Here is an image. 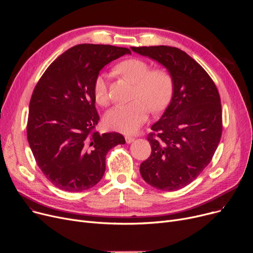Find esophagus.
<instances>
[{
  "mask_svg": "<svg viewBox=\"0 0 253 253\" xmlns=\"http://www.w3.org/2000/svg\"><path fill=\"white\" fill-rule=\"evenodd\" d=\"M125 139H126L127 143H131L134 141V137H132V136H125Z\"/></svg>",
  "mask_w": 253,
  "mask_h": 253,
  "instance_id": "obj_1",
  "label": "esophagus"
}]
</instances>
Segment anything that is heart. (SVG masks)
<instances>
[{
	"mask_svg": "<svg viewBox=\"0 0 253 253\" xmlns=\"http://www.w3.org/2000/svg\"><path fill=\"white\" fill-rule=\"evenodd\" d=\"M150 64L140 58H129L120 62L116 71L135 84L133 101L118 104L106 112V127L122 133H134L145 122L150 113L163 110L173 94L174 83L171 75L163 69L150 71ZM105 74H99L93 83V95L100 105L109 102Z\"/></svg>",
	"mask_w": 253,
	"mask_h": 253,
	"instance_id": "obj_1",
	"label": "heart"
}]
</instances>
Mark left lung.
I'll return each instance as SVG.
<instances>
[{
  "label": "left lung",
  "instance_id": "8db88e82",
  "mask_svg": "<svg viewBox=\"0 0 253 253\" xmlns=\"http://www.w3.org/2000/svg\"><path fill=\"white\" fill-rule=\"evenodd\" d=\"M131 49L161 63L173 79L171 101L148 136L151 156L139 170L152 187L177 191L197 178L217 149L222 132L219 93L202 66L178 48Z\"/></svg>",
  "mask_w": 253,
  "mask_h": 253
}]
</instances>
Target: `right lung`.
Returning a JSON list of instances; mask_svg holds the SVG:
<instances>
[{"mask_svg": "<svg viewBox=\"0 0 253 253\" xmlns=\"http://www.w3.org/2000/svg\"><path fill=\"white\" fill-rule=\"evenodd\" d=\"M111 45L80 44L53 61L36 85L26 133L35 160L47 179L66 192L94 187L105 171V156L125 138L95 130L99 116L93 83L104 65L129 54Z\"/></svg>", "mask_w": 253, "mask_h": 253, "instance_id": "1", "label": "right lung"}]
</instances>
